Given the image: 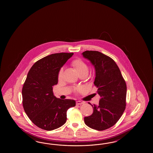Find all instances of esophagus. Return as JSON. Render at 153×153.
Here are the masks:
<instances>
[{
    "label": "esophagus",
    "mask_w": 153,
    "mask_h": 153,
    "mask_svg": "<svg viewBox=\"0 0 153 153\" xmlns=\"http://www.w3.org/2000/svg\"><path fill=\"white\" fill-rule=\"evenodd\" d=\"M83 102H81V101H77L76 102V104L77 105H81V104H83Z\"/></svg>",
    "instance_id": "obj_1"
}]
</instances>
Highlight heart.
Returning <instances> with one entry per match:
<instances>
[{
	"instance_id": "heart-1",
	"label": "heart",
	"mask_w": 153,
	"mask_h": 153,
	"mask_svg": "<svg viewBox=\"0 0 153 153\" xmlns=\"http://www.w3.org/2000/svg\"><path fill=\"white\" fill-rule=\"evenodd\" d=\"M71 65L74 67V69L77 71L78 74H80L81 73H88V67L86 64L83 62V60L80 59H75L71 62ZM63 74V69L61 68L59 70L58 74V78L60 79Z\"/></svg>"
}]
</instances>
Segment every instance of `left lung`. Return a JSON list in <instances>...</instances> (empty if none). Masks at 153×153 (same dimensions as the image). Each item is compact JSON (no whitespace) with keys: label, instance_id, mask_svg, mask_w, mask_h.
<instances>
[{"label":"left lung","instance_id":"left-lung-1","mask_svg":"<svg viewBox=\"0 0 153 153\" xmlns=\"http://www.w3.org/2000/svg\"><path fill=\"white\" fill-rule=\"evenodd\" d=\"M82 54L94 66V83L101 97L98 105L90 103L94 111L91 116L84 118V122L94 130H107L116 124L125 110V81L116 62L109 56L91 51H84Z\"/></svg>","mask_w":153,"mask_h":153}]
</instances>
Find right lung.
Returning a JSON list of instances; mask_svg holds the SVG:
<instances>
[{
	"label": "right lung",
	"mask_w": 153,
	"mask_h": 153,
	"mask_svg": "<svg viewBox=\"0 0 153 153\" xmlns=\"http://www.w3.org/2000/svg\"><path fill=\"white\" fill-rule=\"evenodd\" d=\"M73 53L52 54L37 60L28 73L23 84L22 103L28 117L38 127L55 130L67 120V111L76 105L71 99H60L53 92L58 83V74Z\"/></svg>",
	"instance_id": "1"
}]
</instances>
